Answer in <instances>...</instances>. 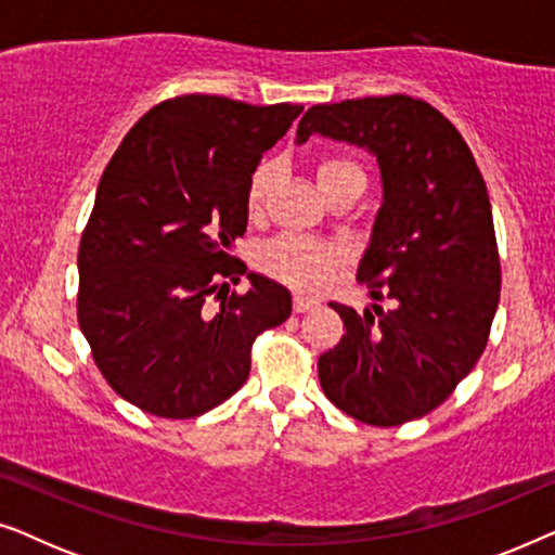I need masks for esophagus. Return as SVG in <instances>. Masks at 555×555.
Segmentation results:
<instances>
[{
	"label": "esophagus",
	"instance_id": "1",
	"mask_svg": "<svg viewBox=\"0 0 555 555\" xmlns=\"http://www.w3.org/2000/svg\"><path fill=\"white\" fill-rule=\"evenodd\" d=\"M293 308H295V313H306V310L318 308V300L315 298H306V295H295Z\"/></svg>",
	"mask_w": 555,
	"mask_h": 555
}]
</instances>
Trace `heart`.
I'll return each mask as SVG.
<instances>
[{
	"label": "heart",
	"instance_id": "1",
	"mask_svg": "<svg viewBox=\"0 0 555 555\" xmlns=\"http://www.w3.org/2000/svg\"><path fill=\"white\" fill-rule=\"evenodd\" d=\"M280 166L275 158H262L255 166L253 173L247 179V192H245V207L249 217H260L268 202V194L272 184H275ZM348 173H363L359 164H353L351 158L344 156H328L318 162V186L323 189V194L336 184L338 179L348 177ZM260 268L270 272L272 278L283 280L291 287L298 291H315L323 283H328L340 264H344V253L331 242L321 240H308V237H280L270 245L260 249Z\"/></svg>",
	"mask_w": 555,
	"mask_h": 555
}]
</instances>
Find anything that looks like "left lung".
Listing matches in <instances>:
<instances>
[{
	"label": "left lung",
	"instance_id": "left-lung-1",
	"mask_svg": "<svg viewBox=\"0 0 555 555\" xmlns=\"http://www.w3.org/2000/svg\"><path fill=\"white\" fill-rule=\"evenodd\" d=\"M313 133L376 158L382 207L356 280L393 300L374 313L331 302L346 333L318 378L340 412L397 427L442 404L488 346L500 300L488 186L457 128L416 98L313 105L295 143Z\"/></svg>",
	"mask_w": 555,
	"mask_h": 555
}]
</instances>
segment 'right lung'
<instances>
[{"label":"right lung","mask_w":555,"mask_h":555,"mask_svg":"<svg viewBox=\"0 0 555 555\" xmlns=\"http://www.w3.org/2000/svg\"><path fill=\"white\" fill-rule=\"evenodd\" d=\"M302 105L222 95L158 103L120 143L98 184L78 249V323L111 389L143 412L192 420L249 376L257 333L293 313L285 285L230 255L247 230V179ZM209 294L222 297L217 311Z\"/></svg>","instance_id":"add662e5"}]
</instances>
